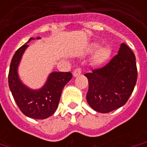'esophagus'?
I'll return each mask as SVG.
<instances>
[{
	"instance_id": "34e87169",
	"label": "esophagus",
	"mask_w": 147,
	"mask_h": 147,
	"mask_svg": "<svg viewBox=\"0 0 147 147\" xmlns=\"http://www.w3.org/2000/svg\"><path fill=\"white\" fill-rule=\"evenodd\" d=\"M81 72H82V69H81L80 67H78V68H76V69H75V70H74L73 76H77L80 75Z\"/></svg>"
}]
</instances>
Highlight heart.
Instances as JSON below:
<instances>
[{"label":"heart","instance_id":"1","mask_svg":"<svg viewBox=\"0 0 147 147\" xmlns=\"http://www.w3.org/2000/svg\"><path fill=\"white\" fill-rule=\"evenodd\" d=\"M97 46H98L97 45H94L92 46V49L97 48ZM109 53H110V51L108 48L100 49L96 53L95 57H94L95 62L96 63H101L102 61H104L105 59L108 58Z\"/></svg>","mask_w":147,"mask_h":147}]
</instances>
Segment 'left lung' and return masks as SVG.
<instances>
[{
    "instance_id": "1",
    "label": "left lung",
    "mask_w": 147,
    "mask_h": 147,
    "mask_svg": "<svg viewBox=\"0 0 147 147\" xmlns=\"http://www.w3.org/2000/svg\"><path fill=\"white\" fill-rule=\"evenodd\" d=\"M84 76L89 83L88 104L97 112L109 113L123 106L134 90L138 76L135 54L122 43L108 64Z\"/></svg>"
}]
</instances>
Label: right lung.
<instances>
[{
    "label": "right lung",
    "instance_id": "add662e5",
    "mask_svg": "<svg viewBox=\"0 0 147 147\" xmlns=\"http://www.w3.org/2000/svg\"><path fill=\"white\" fill-rule=\"evenodd\" d=\"M31 39L34 38H31L27 42ZM27 43L18 49L11 59L8 72V85L21 112L28 117L42 120L55 113L60 102L61 92L66 83L71 80L72 74L54 71L49 75L45 86L40 90H33L27 88L21 83L17 74L21 57L28 46Z\"/></svg>",
    "mask_w": 147,
    "mask_h": 147
}]
</instances>
